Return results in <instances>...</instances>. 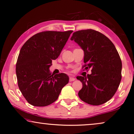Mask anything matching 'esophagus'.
Instances as JSON below:
<instances>
[{"label": "esophagus", "instance_id": "34e87169", "mask_svg": "<svg viewBox=\"0 0 134 134\" xmlns=\"http://www.w3.org/2000/svg\"><path fill=\"white\" fill-rule=\"evenodd\" d=\"M75 78H74V77H71V76H70L69 77V81L70 82H72V81H74V80H75Z\"/></svg>", "mask_w": 134, "mask_h": 134}]
</instances>
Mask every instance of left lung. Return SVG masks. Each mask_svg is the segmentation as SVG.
Masks as SVG:
<instances>
[{
  "instance_id": "8db88e82",
  "label": "left lung",
  "mask_w": 134,
  "mask_h": 134,
  "mask_svg": "<svg viewBox=\"0 0 134 134\" xmlns=\"http://www.w3.org/2000/svg\"><path fill=\"white\" fill-rule=\"evenodd\" d=\"M71 40L84 51L83 68H91V74L76 77L83 84L78 93L80 99L94 105L110 100L122 79V61L114 44L107 36L92 29L74 32Z\"/></svg>"
}]
</instances>
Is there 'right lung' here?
<instances>
[{
    "instance_id": "1",
    "label": "right lung",
    "mask_w": 134,
    "mask_h": 134,
    "mask_svg": "<svg viewBox=\"0 0 134 134\" xmlns=\"http://www.w3.org/2000/svg\"><path fill=\"white\" fill-rule=\"evenodd\" d=\"M72 32H39L31 37L21 48L16 64L18 85L30 104L38 107L51 104L68 83L69 77L66 74H52L49 68Z\"/></svg>"
}]
</instances>
